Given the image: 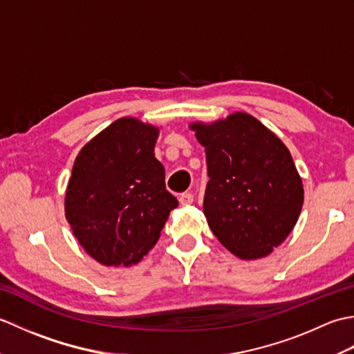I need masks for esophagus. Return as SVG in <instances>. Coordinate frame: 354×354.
I'll list each match as a JSON object with an SVG mask.
<instances>
[{
  "label": "esophagus",
  "mask_w": 354,
  "mask_h": 354,
  "mask_svg": "<svg viewBox=\"0 0 354 354\" xmlns=\"http://www.w3.org/2000/svg\"><path fill=\"white\" fill-rule=\"evenodd\" d=\"M179 204L184 205V207L193 204V194L192 193H183L181 196H179Z\"/></svg>",
  "instance_id": "obj_1"
}]
</instances>
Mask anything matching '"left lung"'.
I'll use <instances>...</instances> for the list:
<instances>
[{"instance_id":"obj_1","label":"left lung","mask_w":354,"mask_h":354,"mask_svg":"<svg viewBox=\"0 0 354 354\" xmlns=\"http://www.w3.org/2000/svg\"><path fill=\"white\" fill-rule=\"evenodd\" d=\"M189 127L205 147L208 227L236 257H266L288 239L304 202L303 179L289 149L240 111Z\"/></svg>"}]
</instances>
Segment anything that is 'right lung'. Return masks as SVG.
Masks as SVG:
<instances>
[{
  "label": "right lung",
  "mask_w": 354,
  "mask_h": 354,
  "mask_svg": "<svg viewBox=\"0 0 354 354\" xmlns=\"http://www.w3.org/2000/svg\"><path fill=\"white\" fill-rule=\"evenodd\" d=\"M160 127L122 117L80 149L65 192V219L104 266H132L161 236L176 198L155 158Z\"/></svg>",
  "instance_id": "right-lung-1"
}]
</instances>
